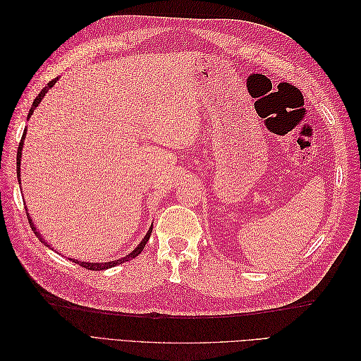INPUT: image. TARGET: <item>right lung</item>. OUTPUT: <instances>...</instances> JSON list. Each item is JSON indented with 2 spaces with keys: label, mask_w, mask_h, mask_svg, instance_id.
Instances as JSON below:
<instances>
[{
  "label": "right lung",
  "mask_w": 361,
  "mask_h": 361,
  "mask_svg": "<svg viewBox=\"0 0 361 361\" xmlns=\"http://www.w3.org/2000/svg\"><path fill=\"white\" fill-rule=\"evenodd\" d=\"M57 80L59 78H54L52 81H49L48 82V85L47 87H43L42 89V92L39 93V96L36 97L35 99V102H32V105H31V110L28 111V117L32 114V111H35V108L40 104V101L43 99V96H45V93H48V90L51 89V87L57 82ZM25 133H27V129H24V134H23V138H20V143H19V147H18V155H16V173H18V180L20 182V150H23V145H24V138H25ZM27 218H28V221H30V226H31V228H32V232H35V235L40 239V243H43L45 244L47 247H49L45 241H43V238H42V235L36 231V227H35V224H32V221L30 220V215H28V212H27ZM150 233H152V227L149 228V232L146 233V236H145V239L143 241H141L140 244H138V247L134 250V251H130V253L128 255V256H125L123 259H117V260H113V262H105V264H89V262H78L76 260V264L78 265H81L82 268H85V269H92V271H102V269H108V268H113V267H116V265H120V264H123V262H126V260H129V259H134V257H137L141 251H143V248L146 247V244H147V241H149V238H150ZM72 262H75L73 259H71Z\"/></svg>",
  "instance_id": "1"
}]
</instances>
